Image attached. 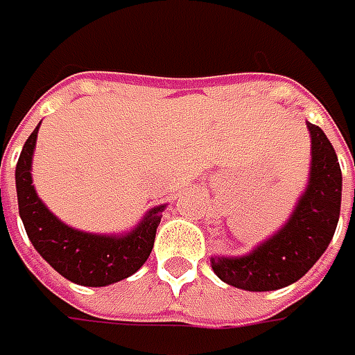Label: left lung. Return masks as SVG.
Segmentation results:
<instances>
[{
  "mask_svg": "<svg viewBox=\"0 0 355 355\" xmlns=\"http://www.w3.org/2000/svg\"><path fill=\"white\" fill-rule=\"evenodd\" d=\"M312 140L310 178L293 215L279 231L243 257H211L219 279L243 291H279L302 279L328 249L342 205V170L334 148L316 124H306Z\"/></svg>",
  "mask_w": 355,
  "mask_h": 355,
  "instance_id": "8db88e82",
  "label": "left lung"
}]
</instances>
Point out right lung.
<instances>
[{
    "instance_id": "add662e5",
    "label": "right lung",
    "mask_w": 355,
    "mask_h": 355,
    "mask_svg": "<svg viewBox=\"0 0 355 355\" xmlns=\"http://www.w3.org/2000/svg\"><path fill=\"white\" fill-rule=\"evenodd\" d=\"M39 126L27 138L15 168L21 221L35 251L75 284L108 286L128 279L148 261L154 249L156 229L166 205L150 209L138 227L124 235H96L64 225L49 211L33 187L31 162Z\"/></svg>"
}]
</instances>
